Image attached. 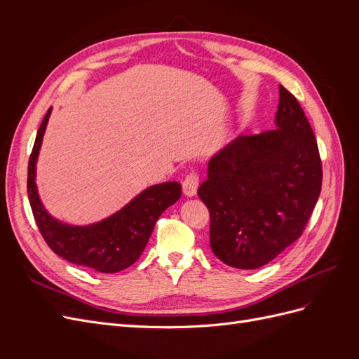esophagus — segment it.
I'll use <instances>...</instances> for the list:
<instances>
[{
    "mask_svg": "<svg viewBox=\"0 0 359 359\" xmlns=\"http://www.w3.org/2000/svg\"><path fill=\"white\" fill-rule=\"evenodd\" d=\"M198 187H199V175L196 172H189L186 177H184L182 180V191L186 196H194L198 191Z\"/></svg>",
    "mask_w": 359,
    "mask_h": 359,
    "instance_id": "34e87169",
    "label": "esophagus"
}]
</instances>
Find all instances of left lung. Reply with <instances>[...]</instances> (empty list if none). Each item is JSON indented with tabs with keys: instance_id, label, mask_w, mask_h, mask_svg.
Here are the masks:
<instances>
[{
	"instance_id": "left-lung-1",
	"label": "left lung",
	"mask_w": 359,
	"mask_h": 359,
	"mask_svg": "<svg viewBox=\"0 0 359 359\" xmlns=\"http://www.w3.org/2000/svg\"><path fill=\"white\" fill-rule=\"evenodd\" d=\"M277 128L241 135L208 163L198 196L210 245L226 265L256 269L295 243L322 187L316 137L297 97L278 86Z\"/></svg>"
}]
</instances>
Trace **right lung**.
Instances as JSON below:
<instances>
[{
    "label": "right lung",
    "mask_w": 359,
    "mask_h": 359,
    "mask_svg": "<svg viewBox=\"0 0 359 359\" xmlns=\"http://www.w3.org/2000/svg\"><path fill=\"white\" fill-rule=\"evenodd\" d=\"M50 109L43 118L28 161V199L41 236L53 253L99 273H118L133 265L149 240L158 217L181 198L180 182L144 190L123 210L90 226H70L53 219L39 199L36 161Z\"/></svg>",
    "instance_id": "1"
}]
</instances>
